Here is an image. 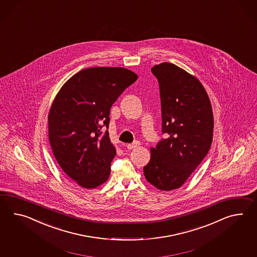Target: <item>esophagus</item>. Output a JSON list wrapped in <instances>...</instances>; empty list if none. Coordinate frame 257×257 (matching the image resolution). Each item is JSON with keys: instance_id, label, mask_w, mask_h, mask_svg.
Returning a JSON list of instances; mask_svg holds the SVG:
<instances>
[{"instance_id": "obj_1", "label": "esophagus", "mask_w": 257, "mask_h": 257, "mask_svg": "<svg viewBox=\"0 0 257 257\" xmlns=\"http://www.w3.org/2000/svg\"><path fill=\"white\" fill-rule=\"evenodd\" d=\"M139 145H140V143H139L138 141H136V142L133 143V144L127 145V149H128V150H133V149H136V148L139 147Z\"/></svg>"}]
</instances>
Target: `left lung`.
Returning a JSON list of instances; mask_svg holds the SVG:
<instances>
[{
  "label": "left lung",
  "instance_id": "obj_1",
  "mask_svg": "<svg viewBox=\"0 0 257 257\" xmlns=\"http://www.w3.org/2000/svg\"><path fill=\"white\" fill-rule=\"evenodd\" d=\"M158 79L162 128L166 138L151 148L147 181L161 190L180 188L205 158L213 141V116L200 81L172 63L151 69Z\"/></svg>",
  "mask_w": 257,
  "mask_h": 257
}]
</instances>
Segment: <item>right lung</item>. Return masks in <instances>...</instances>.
I'll return each instance as SVG.
<instances>
[{
  "instance_id": "obj_1",
  "label": "right lung",
  "mask_w": 257,
  "mask_h": 257,
  "mask_svg": "<svg viewBox=\"0 0 257 257\" xmlns=\"http://www.w3.org/2000/svg\"><path fill=\"white\" fill-rule=\"evenodd\" d=\"M138 78L124 68L82 69L56 95L48 115L51 148L65 174L82 188L107 180L116 149L102 128L108 129L110 107Z\"/></svg>"
}]
</instances>
